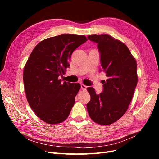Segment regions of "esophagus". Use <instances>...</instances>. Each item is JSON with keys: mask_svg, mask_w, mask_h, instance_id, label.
I'll list each match as a JSON object with an SVG mask.
<instances>
[{"mask_svg": "<svg viewBox=\"0 0 159 159\" xmlns=\"http://www.w3.org/2000/svg\"><path fill=\"white\" fill-rule=\"evenodd\" d=\"M81 88L83 91H85L86 89H87V86L85 85L84 84H81Z\"/></svg>", "mask_w": 159, "mask_h": 159, "instance_id": "34e87169", "label": "esophagus"}]
</instances>
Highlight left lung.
<instances>
[{"instance_id": "1", "label": "left lung", "mask_w": 159, "mask_h": 159, "mask_svg": "<svg viewBox=\"0 0 159 159\" xmlns=\"http://www.w3.org/2000/svg\"><path fill=\"white\" fill-rule=\"evenodd\" d=\"M88 38L98 43L102 70L108 79L100 94L93 88H87L91 96L87 109L94 122L107 125L127 111L137 84V62L127 46L111 36L94 34Z\"/></svg>"}]
</instances>
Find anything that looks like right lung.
Returning a JSON list of instances; mask_svg holds the SVG:
<instances>
[{
    "mask_svg": "<svg viewBox=\"0 0 159 159\" xmlns=\"http://www.w3.org/2000/svg\"><path fill=\"white\" fill-rule=\"evenodd\" d=\"M88 40L84 35L61 34L41 41L32 50L23 71L26 99L37 117L48 124L68 118L81 88L61 82L72 53Z\"/></svg>",
    "mask_w": 159,
    "mask_h": 159,
    "instance_id": "1",
    "label": "right lung"
}]
</instances>
